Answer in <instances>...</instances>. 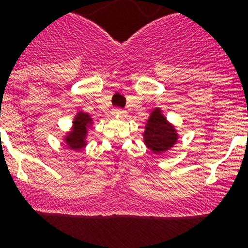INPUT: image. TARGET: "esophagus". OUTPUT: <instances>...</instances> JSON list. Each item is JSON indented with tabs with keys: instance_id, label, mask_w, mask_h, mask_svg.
Instances as JSON below:
<instances>
[{
	"instance_id": "34e87169",
	"label": "esophagus",
	"mask_w": 248,
	"mask_h": 248,
	"mask_svg": "<svg viewBox=\"0 0 248 248\" xmlns=\"http://www.w3.org/2000/svg\"><path fill=\"white\" fill-rule=\"evenodd\" d=\"M113 115H115L116 117H124V116L126 115V112L122 108H116L115 112H113Z\"/></svg>"
}]
</instances>
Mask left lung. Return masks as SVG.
Returning <instances> with one entry per match:
<instances>
[{
	"label": "left lung",
	"instance_id": "1",
	"mask_svg": "<svg viewBox=\"0 0 248 248\" xmlns=\"http://www.w3.org/2000/svg\"><path fill=\"white\" fill-rule=\"evenodd\" d=\"M143 140L145 145L154 154H162L177 142V132L175 127L166 120L160 108L151 112L145 127Z\"/></svg>",
	"mask_w": 248,
	"mask_h": 248
}]
</instances>
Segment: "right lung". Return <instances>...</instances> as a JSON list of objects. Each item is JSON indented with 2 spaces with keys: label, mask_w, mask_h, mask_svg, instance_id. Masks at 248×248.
I'll use <instances>...</instances> for the list:
<instances>
[{
  "label": "right lung",
  "mask_w": 248,
  "mask_h": 248,
  "mask_svg": "<svg viewBox=\"0 0 248 248\" xmlns=\"http://www.w3.org/2000/svg\"><path fill=\"white\" fill-rule=\"evenodd\" d=\"M72 124V130L64 136V142L71 150H81L86 146L87 128L92 124V118L88 113L78 112Z\"/></svg>",
  "instance_id": "obj_1"
}]
</instances>
